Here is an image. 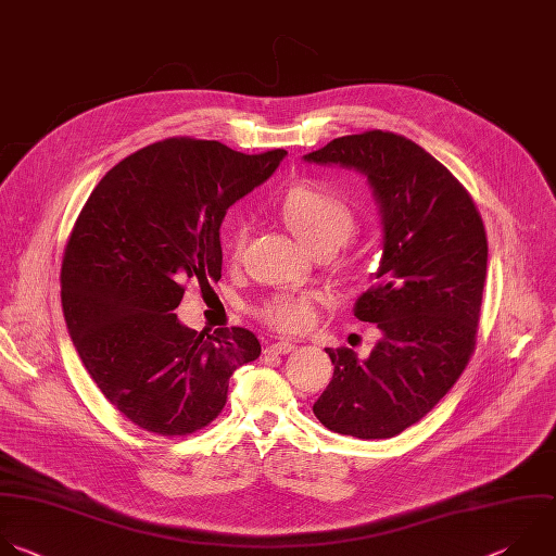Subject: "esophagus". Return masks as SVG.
I'll use <instances>...</instances> for the list:
<instances>
[{
	"label": "esophagus",
	"mask_w": 556,
	"mask_h": 556,
	"mask_svg": "<svg viewBox=\"0 0 556 556\" xmlns=\"http://www.w3.org/2000/svg\"><path fill=\"white\" fill-rule=\"evenodd\" d=\"M296 349V344H292V342H273L266 351L268 353H279V355H286V353H292Z\"/></svg>",
	"instance_id": "esophagus-1"
}]
</instances>
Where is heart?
I'll return each mask as SVG.
<instances>
[{"label":"heart","instance_id":"obj_1","mask_svg":"<svg viewBox=\"0 0 556 556\" xmlns=\"http://www.w3.org/2000/svg\"><path fill=\"white\" fill-rule=\"evenodd\" d=\"M281 216L294 238L312 253L316 249L338 251L355 231L351 207L325 188L301 185L286 194ZM247 247V225L238 223L229 238V255L238 260ZM260 314L279 329H299L309 320L312 303L305 294H277L266 301Z\"/></svg>","mask_w":556,"mask_h":556}]
</instances>
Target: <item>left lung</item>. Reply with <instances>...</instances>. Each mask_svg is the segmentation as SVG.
I'll return each mask as SVG.
<instances>
[{"label": "left lung", "mask_w": 556, "mask_h": 556, "mask_svg": "<svg viewBox=\"0 0 556 556\" xmlns=\"http://www.w3.org/2000/svg\"><path fill=\"white\" fill-rule=\"evenodd\" d=\"M303 161L362 174L382 227L378 283L353 305L380 340L364 359L325 349L333 378L312 410L331 432L391 439L424 419L469 362L486 279L482 218L443 163L395 132L344 135Z\"/></svg>", "instance_id": "left-lung-1"}]
</instances>
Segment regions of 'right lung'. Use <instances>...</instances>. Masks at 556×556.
I'll use <instances>...</instances> for the list:
<instances>
[{"label": "right lung", "instance_id": "right-lung-1", "mask_svg": "<svg viewBox=\"0 0 556 556\" xmlns=\"http://www.w3.org/2000/svg\"><path fill=\"white\" fill-rule=\"evenodd\" d=\"M286 154L165 139L109 169L83 207L63 257V314L87 374L135 426L161 437L205 428L236 368L260 357L249 329L199 333L174 309L185 281L220 279L227 210Z\"/></svg>", "mask_w": 556, "mask_h": 556}]
</instances>
